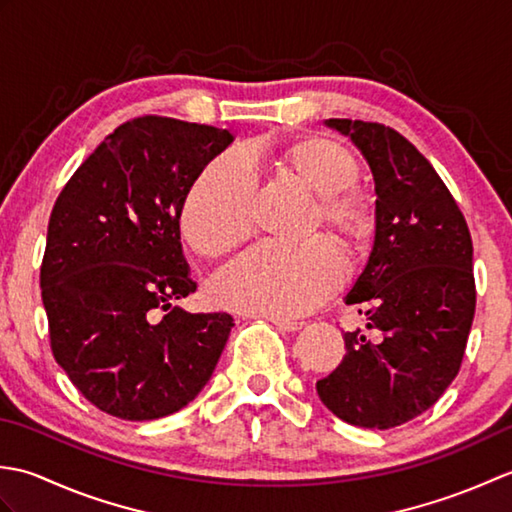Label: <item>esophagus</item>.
Returning a JSON list of instances; mask_svg holds the SVG:
<instances>
[{
    "instance_id": "34e87169",
    "label": "esophagus",
    "mask_w": 512,
    "mask_h": 512,
    "mask_svg": "<svg viewBox=\"0 0 512 512\" xmlns=\"http://www.w3.org/2000/svg\"><path fill=\"white\" fill-rule=\"evenodd\" d=\"M262 319H266V321H270L275 325V328H279V330H284V332H297V330H301L303 328V323L301 321H290V319H277V317H262Z\"/></svg>"
}]
</instances>
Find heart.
<instances>
[{"label": "heart", "instance_id": "obj_1", "mask_svg": "<svg viewBox=\"0 0 512 512\" xmlns=\"http://www.w3.org/2000/svg\"><path fill=\"white\" fill-rule=\"evenodd\" d=\"M264 160H273L317 195L319 224L336 242L354 248L372 233V213L352 191L361 176L352 151L330 138L312 136L277 149L253 147L248 158L237 151L213 158L189 187L180 209L182 235L195 253L217 257L250 233L257 189L253 165ZM343 279L341 257L325 239L297 246L268 242L220 270L211 281V299L226 310L292 319L321 306Z\"/></svg>", "mask_w": 512, "mask_h": 512}]
</instances>
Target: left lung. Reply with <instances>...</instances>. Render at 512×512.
<instances>
[{"label": "left lung", "mask_w": 512, "mask_h": 512, "mask_svg": "<svg viewBox=\"0 0 512 512\" xmlns=\"http://www.w3.org/2000/svg\"><path fill=\"white\" fill-rule=\"evenodd\" d=\"M352 138L376 184V235L345 303H363L367 330L345 332V356L317 394L334 416L391 429L427 411L458 376L475 314L473 242L431 162L396 129L330 118Z\"/></svg>", "instance_id": "1"}]
</instances>
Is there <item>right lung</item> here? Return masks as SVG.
Listing matches in <instances>:
<instances>
[{"label": "right lung", "instance_id": "add662e5", "mask_svg": "<svg viewBox=\"0 0 512 512\" xmlns=\"http://www.w3.org/2000/svg\"><path fill=\"white\" fill-rule=\"evenodd\" d=\"M231 143L228 129L134 118L92 151L52 206L41 262L50 347L74 387L110 416L180 411L220 361L231 314H191L171 301L195 292L180 244L184 195Z\"/></svg>", "mask_w": 512, "mask_h": 512}]
</instances>
